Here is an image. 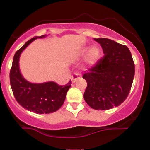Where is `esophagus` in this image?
I'll return each mask as SVG.
<instances>
[{
    "label": "esophagus",
    "instance_id": "esophagus-1",
    "mask_svg": "<svg viewBox=\"0 0 150 150\" xmlns=\"http://www.w3.org/2000/svg\"><path fill=\"white\" fill-rule=\"evenodd\" d=\"M77 80H78V77H77L75 76H73V77H72V78H71L72 82H73V83H75Z\"/></svg>",
    "mask_w": 150,
    "mask_h": 150
}]
</instances>
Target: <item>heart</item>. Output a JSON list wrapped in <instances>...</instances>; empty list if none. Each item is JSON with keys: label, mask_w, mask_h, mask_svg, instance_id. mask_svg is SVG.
I'll return each instance as SVG.
<instances>
[{"label": "heart", "mask_w": 150, "mask_h": 150, "mask_svg": "<svg viewBox=\"0 0 150 150\" xmlns=\"http://www.w3.org/2000/svg\"><path fill=\"white\" fill-rule=\"evenodd\" d=\"M85 56L83 63V68L85 70L89 69L96 65L100 56V49L97 46L93 45L90 47L84 46L80 49L78 52V58Z\"/></svg>", "instance_id": "heart-1"}]
</instances>
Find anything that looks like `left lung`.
Wrapping results in <instances>:
<instances>
[{
  "mask_svg": "<svg viewBox=\"0 0 150 150\" xmlns=\"http://www.w3.org/2000/svg\"><path fill=\"white\" fill-rule=\"evenodd\" d=\"M104 56L84 74L87 86L84 99L91 108L107 110L118 106L128 97L135 75L130 50L106 38L94 39Z\"/></svg>",
  "mask_w": 150,
  "mask_h": 150,
  "instance_id": "left-lung-1",
  "label": "left lung"
}]
</instances>
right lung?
<instances>
[{
  "label": "right lung",
  "instance_id": "right-lung-1",
  "mask_svg": "<svg viewBox=\"0 0 150 150\" xmlns=\"http://www.w3.org/2000/svg\"><path fill=\"white\" fill-rule=\"evenodd\" d=\"M46 36L44 34L32 38L16 51L10 73V85L15 99L24 108L38 114L53 113L59 109L64 103L67 92L71 86V80L64 86L58 85L52 81L32 83L21 74L19 61L22 51L35 39Z\"/></svg>",
  "mask_w": 150,
  "mask_h": 150
}]
</instances>
